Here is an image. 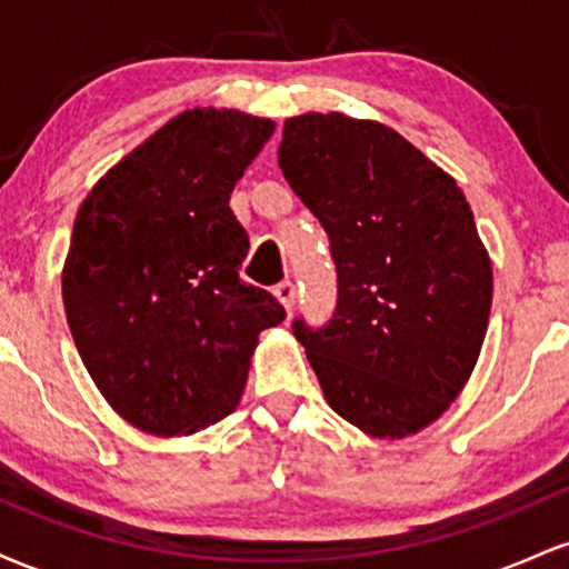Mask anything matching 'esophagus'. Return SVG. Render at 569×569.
I'll return each instance as SVG.
<instances>
[{
	"label": "esophagus",
	"mask_w": 569,
	"mask_h": 569,
	"mask_svg": "<svg viewBox=\"0 0 569 569\" xmlns=\"http://www.w3.org/2000/svg\"><path fill=\"white\" fill-rule=\"evenodd\" d=\"M272 293H276L278 302L286 307V312H291L293 302H297V286H293L291 280H280L276 289H272Z\"/></svg>",
	"instance_id": "obj_1"
}]
</instances>
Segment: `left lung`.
I'll return each mask as SVG.
<instances>
[{
  "mask_svg": "<svg viewBox=\"0 0 569 569\" xmlns=\"http://www.w3.org/2000/svg\"><path fill=\"white\" fill-rule=\"evenodd\" d=\"M278 166L337 264L331 321H293L326 401L375 439L417 433L487 335L492 262L466 194L393 128L339 112L286 120Z\"/></svg>",
  "mask_w": 569,
  "mask_h": 569,
  "instance_id": "8db88e82",
  "label": "left lung"
}]
</instances>
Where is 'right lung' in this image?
Listing matches in <instances>:
<instances>
[{"label": "right lung", "instance_id": "1", "mask_svg": "<svg viewBox=\"0 0 569 569\" xmlns=\"http://www.w3.org/2000/svg\"><path fill=\"white\" fill-rule=\"evenodd\" d=\"M276 122L189 109L90 189L63 264L84 369L122 420L198 433L238 407L259 331L286 318L240 278L248 234L230 192Z\"/></svg>", "mask_w": 569, "mask_h": 569}]
</instances>
